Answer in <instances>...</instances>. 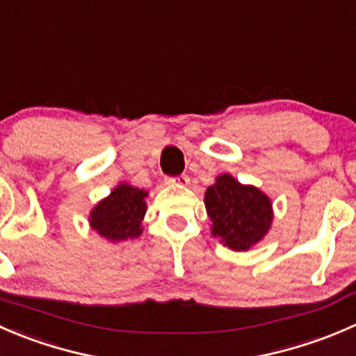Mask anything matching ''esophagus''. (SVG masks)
<instances>
[{"instance_id": "1", "label": "esophagus", "mask_w": 356, "mask_h": 356, "mask_svg": "<svg viewBox=\"0 0 356 356\" xmlns=\"http://www.w3.org/2000/svg\"><path fill=\"white\" fill-rule=\"evenodd\" d=\"M188 177L186 175H179V177H173V178H166L168 185H177V186H185L188 185Z\"/></svg>"}]
</instances>
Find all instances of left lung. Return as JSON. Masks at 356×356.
Instances as JSON below:
<instances>
[{
  "instance_id": "left-lung-1",
  "label": "left lung",
  "mask_w": 356,
  "mask_h": 356,
  "mask_svg": "<svg viewBox=\"0 0 356 356\" xmlns=\"http://www.w3.org/2000/svg\"><path fill=\"white\" fill-rule=\"evenodd\" d=\"M211 234L232 251H249L273 223L272 199L254 185L223 173L204 193Z\"/></svg>"
}]
</instances>
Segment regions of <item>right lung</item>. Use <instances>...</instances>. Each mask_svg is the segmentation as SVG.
<instances>
[{
	"label": "right lung",
	"instance_id": "obj_1",
	"mask_svg": "<svg viewBox=\"0 0 356 356\" xmlns=\"http://www.w3.org/2000/svg\"><path fill=\"white\" fill-rule=\"evenodd\" d=\"M149 192L129 183H118L112 192L95 204L90 211L91 230L111 244H119L142 235V221L147 213L145 199Z\"/></svg>",
	"mask_w": 356,
	"mask_h": 356
}]
</instances>
